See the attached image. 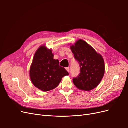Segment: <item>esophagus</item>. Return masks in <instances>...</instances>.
I'll use <instances>...</instances> for the list:
<instances>
[{"label": "esophagus", "instance_id": "esophagus-1", "mask_svg": "<svg viewBox=\"0 0 128 128\" xmlns=\"http://www.w3.org/2000/svg\"><path fill=\"white\" fill-rule=\"evenodd\" d=\"M66 69L67 71L68 72H69V69H70V68H69V67H67V68H66Z\"/></svg>", "mask_w": 128, "mask_h": 128}]
</instances>
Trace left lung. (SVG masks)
Segmentation results:
<instances>
[{"instance_id": "8db88e82", "label": "left lung", "mask_w": 128, "mask_h": 128, "mask_svg": "<svg viewBox=\"0 0 128 128\" xmlns=\"http://www.w3.org/2000/svg\"><path fill=\"white\" fill-rule=\"evenodd\" d=\"M70 49L80 66V72L73 79L79 90L91 91L97 86L104 74V60L91 45L82 40H77Z\"/></svg>"}]
</instances>
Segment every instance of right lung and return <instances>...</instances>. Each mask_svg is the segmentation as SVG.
Wrapping results in <instances>:
<instances>
[{
  "instance_id": "right-lung-1",
  "label": "right lung",
  "mask_w": 128,
  "mask_h": 128,
  "mask_svg": "<svg viewBox=\"0 0 128 128\" xmlns=\"http://www.w3.org/2000/svg\"><path fill=\"white\" fill-rule=\"evenodd\" d=\"M52 49L42 45L34 54L30 68V77L34 86L42 91L56 88L68 72L59 66V61L53 59Z\"/></svg>"
}]
</instances>
